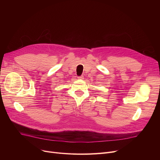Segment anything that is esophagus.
<instances>
[{"label":"esophagus","instance_id":"esophagus-1","mask_svg":"<svg viewBox=\"0 0 160 160\" xmlns=\"http://www.w3.org/2000/svg\"><path fill=\"white\" fill-rule=\"evenodd\" d=\"M78 78L79 80H83V76H81V77H78Z\"/></svg>","mask_w":160,"mask_h":160}]
</instances>
